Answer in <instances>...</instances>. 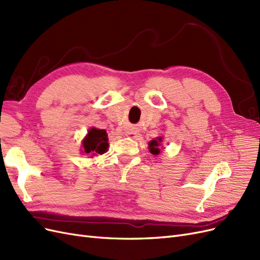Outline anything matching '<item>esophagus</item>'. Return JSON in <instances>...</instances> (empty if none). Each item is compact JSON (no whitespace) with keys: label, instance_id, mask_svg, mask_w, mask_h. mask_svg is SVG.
<instances>
[{"label":"esophagus","instance_id":"obj_1","mask_svg":"<svg viewBox=\"0 0 260 260\" xmlns=\"http://www.w3.org/2000/svg\"><path fill=\"white\" fill-rule=\"evenodd\" d=\"M129 136H130L131 138H133V139H136V138H138V133H136V132H130Z\"/></svg>","mask_w":260,"mask_h":260}]
</instances>
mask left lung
I'll use <instances>...</instances> for the list:
<instances>
[{"label":"left lung","mask_w":260,"mask_h":260,"mask_svg":"<svg viewBox=\"0 0 260 260\" xmlns=\"http://www.w3.org/2000/svg\"><path fill=\"white\" fill-rule=\"evenodd\" d=\"M160 142H161V138H157V140H153L148 143L149 152H151L153 155H158L159 154V152H160V149H159Z\"/></svg>","instance_id":"1"}]
</instances>
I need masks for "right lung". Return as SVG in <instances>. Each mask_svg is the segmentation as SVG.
<instances>
[{"mask_svg": "<svg viewBox=\"0 0 260 260\" xmlns=\"http://www.w3.org/2000/svg\"><path fill=\"white\" fill-rule=\"evenodd\" d=\"M83 153L85 154H104L108 148V139L105 130L92 128L82 142Z\"/></svg>", "mask_w": 260, "mask_h": 260, "instance_id": "add662e5", "label": "right lung"}]
</instances>
